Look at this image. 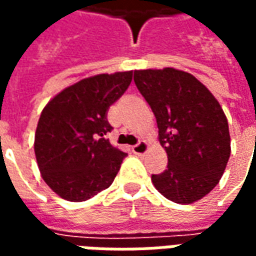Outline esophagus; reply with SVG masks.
I'll return each instance as SVG.
<instances>
[{"label": "esophagus", "mask_w": 256, "mask_h": 256, "mask_svg": "<svg viewBox=\"0 0 256 256\" xmlns=\"http://www.w3.org/2000/svg\"><path fill=\"white\" fill-rule=\"evenodd\" d=\"M133 150V152L136 154V155H145L146 152H148V150H150V145H148V142L146 141H140L138 144H136L132 148Z\"/></svg>", "instance_id": "esophagus-1"}]
</instances>
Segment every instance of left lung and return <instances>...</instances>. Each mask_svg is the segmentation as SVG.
I'll return each mask as SVG.
<instances>
[{"mask_svg": "<svg viewBox=\"0 0 256 256\" xmlns=\"http://www.w3.org/2000/svg\"><path fill=\"white\" fill-rule=\"evenodd\" d=\"M134 82L150 104L168 163L152 174L168 200L190 204L220 182L230 156V136L220 102L200 80L176 68L134 71Z\"/></svg>", "mask_w": 256, "mask_h": 256, "instance_id": "1", "label": "left lung"}]
</instances>
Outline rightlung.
Masks as SVG:
<instances>
[{"label":"right lung","mask_w":256,"mask_h":256,"mask_svg":"<svg viewBox=\"0 0 256 256\" xmlns=\"http://www.w3.org/2000/svg\"><path fill=\"white\" fill-rule=\"evenodd\" d=\"M133 79V71L82 79L44 108L34 150L48 186L68 202H84L106 189L128 156L104 138L110 106Z\"/></svg>","instance_id":"add662e5"}]
</instances>
